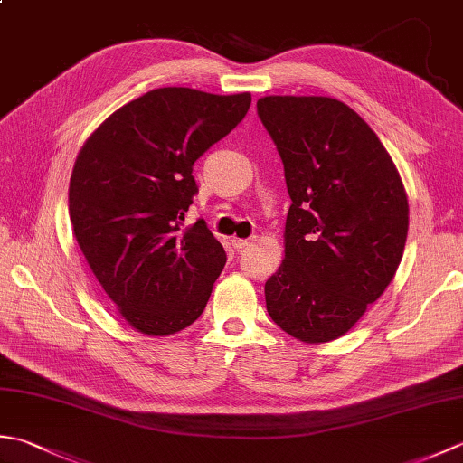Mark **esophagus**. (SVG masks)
Instances as JSON below:
<instances>
[{
	"mask_svg": "<svg viewBox=\"0 0 463 463\" xmlns=\"http://www.w3.org/2000/svg\"><path fill=\"white\" fill-rule=\"evenodd\" d=\"M250 241H252V239H237V237H234V239H232V247L241 250V249H244V247H249Z\"/></svg>",
	"mask_w": 463,
	"mask_h": 463,
	"instance_id": "34e87169",
	"label": "esophagus"
}]
</instances>
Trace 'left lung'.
I'll return each instance as SVG.
<instances>
[{
  "mask_svg": "<svg viewBox=\"0 0 463 463\" xmlns=\"http://www.w3.org/2000/svg\"><path fill=\"white\" fill-rule=\"evenodd\" d=\"M292 199L284 260L264 284L270 318L292 338L344 336L394 279L408 237V196L378 135L332 97L257 101Z\"/></svg>",
  "mask_w": 463,
  "mask_h": 463,
  "instance_id": "obj_1",
  "label": "left lung"
}]
</instances>
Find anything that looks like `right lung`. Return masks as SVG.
Instances as JSON below:
<instances>
[{
    "label": "right lung",
    "mask_w": 463,
    "mask_h": 463,
    "mask_svg": "<svg viewBox=\"0 0 463 463\" xmlns=\"http://www.w3.org/2000/svg\"><path fill=\"white\" fill-rule=\"evenodd\" d=\"M250 93L161 87L97 127L69 181V219L95 279L137 332L169 336L201 317L224 269L204 221L184 226L193 165L237 127Z\"/></svg>",
    "instance_id": "obj_1"
}]
</instances>
